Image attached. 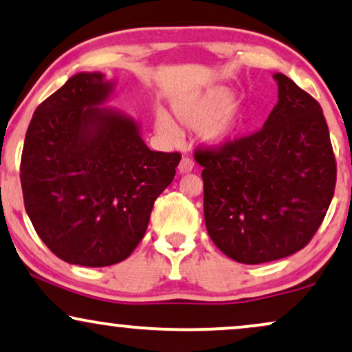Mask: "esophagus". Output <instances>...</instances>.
Masks as SVG:
<instances>
[{"label":"esophagus","mask_w":352,"mask_h":352,"mask_svg":"<svg viewBox=\"0 0 352 352\" xmlns=\"http://www.w3.org/2000/svg\"><path fill=\"white\" fill-rule=\"evenodd\" d=\"M193 167H195L193 161H191L190 157H184V159H182V161H180L179 172H180V173H190L191 170H193Z\"/></svg>","instance_id":"1"}]
</instances>
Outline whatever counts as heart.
Wrapping results in <instances>:
<instances>
[{
	"instance_id": "1",
	"label": "heart",
	"mask_w": 352,
	"mask_h": 352,
	"mask_svg": "<svg viewBox=\"0 0 352 352\" xmlns=\"http://www.w3.org/2000/svg\"><path fill=\"white\" fill-rule=\"evenodd\" d=\"M172 113L180 126L191 131L201 130L204 143L211 148L232 143L247 123V110L235 104L234 91L226 86L179 96L172 102ZM155 124L162 133H173V124L166 113L157 115Z\"/></svg>"
}]
</instances>
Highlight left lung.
<instances>
[{
    "instance_id": "left-lung-1",
    "label": "left lung",
    "mask_w": 352,
    "mask_h": 352,
    "mask_svg": "<svg viewBox=\"0 0 352 352\" xmlns=\"http://www.w3.org/2000/svg\"><path fill=\"white\" fill-rule=\"evenodd\" d=\"M263 128L219 149H203L204 222L216 247L260 265L304 248L322 224L336 184L323 110L284 76Z\"/></svg>"
}]
</instances>
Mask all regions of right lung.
Returning a JSON list of instances; mask_svg holds the SVG:
<instances>
[{"mask_svg": "<svg viewBox=\"0 0 352 352\" xmlns=\"http://www.w3.org/2000/svg\"><path fill=\"white\" fill-rule=\"evenodd\" d=\"M115 81L78 73L34 112L21 159L35 232L66 263L110 266L131 255L179 153L151 151L130 115L104 104Z\"/></svg>", "mask_w": 352, "mask_h": 352, "instance_id": "right-lung-1", "label": "right lung"}]
</instances>
